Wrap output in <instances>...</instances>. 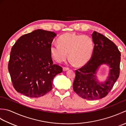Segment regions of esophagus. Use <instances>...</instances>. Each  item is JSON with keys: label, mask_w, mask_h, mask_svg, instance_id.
<instances>
[{"label": "esophagus", "mask_w": 126, "mask_h": 126, "mask_svg": "<svg viewBox=\"0 0 126 126\" xmlns=\"http://www.w3.org/2000/svg\"><path fill=\"white\" fill-rule=\"evenodd\" d=\"M69 68H68V67H63V70L64 71H67V70H69Z\"/></svg>", "instance_id": "1"}]
</instances>
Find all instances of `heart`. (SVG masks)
I'll use <instances>...</instances> for the list:
<instances>
[{
    "mask_svg": "<svg viewBox=\"0 0 126 126\" xmlns=\"http://www.w3.org/2000/svg\"><path fill=\"white\" fill-rule=\"evenodd\" d=\"M58 44H52L50 52L52 58L58 63L65 61L68 57L77 66L84 64L89 60L93 50L92 38L86 34L66 33L58 40Z\"/></svg>",
    "mask_w": 126,
    "mask_h": 126,
    "instance_id": "1",
    "label": "heart"
}]
</instances>
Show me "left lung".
Masks as SVG:
<instances>
[{"label":"left lung","mask_w":126,"mask_h":126,"mask_svg":"<svg viewBox=\"0 0 126 126\" xmlns=\"http://www.w3.org/2000/svg\"><path fill=\"white\" fill-rule=\"evenodd\" d=\"M94 47L90 60L75 70L73 89L77 95L88 100H95L107 95L120 75L121 53L116 45L103 34L94 31L92 34ZM107 63L111 69L109 77L103 84L96 80L94 75L98 66Z\"/></svg>","instance_id":"left-lung-1"}]
</instances>
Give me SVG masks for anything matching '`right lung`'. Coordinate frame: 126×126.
Here are the masks:
<instances>
[{"mask_svg": "<svg viewBox=\"0 0 126 126\" xmlns=\"http://www.w3.org/2000/svg\"><path fill=\"white\" fill-rule=\"evenodd\" d=\"M56 36L38 29L22 36L13 45L8 69L17 92L36 98L52 90L53 78L63 71L61 66L53 64L50 52Z\"/></svg>", "mask_w": 126, "mask_h": 126, "instance_id": "1", "label": "right lung"}]
</instances>
